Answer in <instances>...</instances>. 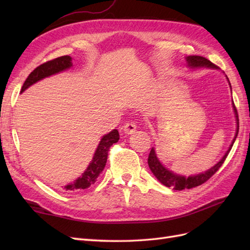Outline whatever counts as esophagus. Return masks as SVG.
I'll use <instances>...</instances> for the list:
<instances>
[{
	"label": "esophagus",
	"mask_w": 250,
	"mask_h": 250,
	"mask_svg": "<svg viewBox=\"0 0 250 250\" xmlns=\"http://www.w3.org/2000/svg\"><path fill=\"white\" fill-rule=\"evenodd\" d=\"M136 124L134 121H129L126 122V124L124 125V133L126 135H130V134H133L134 132L136 131Z\"/></svg>",
	"instance_id": "34e87169"
}]
</instances>
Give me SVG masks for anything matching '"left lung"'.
I'll return each mask as SVG.
<instances>
[{"instance_id": "1", "label": "left lung", "mask_w": 250, "mask_h": 250, "mask_svg": "<svg viewBox=\"0 0 250 250\" xmlns=\"http://www.w3.org/2000/svg\"><path fill=\"white\" fill-rule=\"evenodd\" d=\"M186 63H187V66L190 68H201V67H206V68H213V70H218V66H216L214 63H211L209 60H207L206 58L201 57V56H188L185 58ZM227 77V75H226ZM228 82H229V78L227 77ZM230 88H231V83L229 82ZM231 92H232V88H231ZM233 106V111H234L235 115V120H236V130H235V135L234 139H233L230 147L228 148V150L220 160L217 162L214 167H211L210 168L207 169L205 172H202L195 175H191V176L186 177L184 175L176 174L174 173L171 169L167 168L161 163V161L159 160V158L157 156V152L155 150V147L151 148L149 156H148V166H149L150 171L152 174L155 175L156 178L160 182L162 185L167 186V187H171L175 190H184V189H191L194 187H198V186L204 184L206 180H208L213 175L218 171L219 167L222 166V163L225 162L227 156L229 155V152L231 150V148L234 144V142L237 137L238 134V115H237V110L234 103H232Z\"/></svg>"}]
</instances>
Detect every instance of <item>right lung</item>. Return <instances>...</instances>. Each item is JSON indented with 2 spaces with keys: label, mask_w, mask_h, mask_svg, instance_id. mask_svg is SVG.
<instances>
[{
  "label": "right lung",
  "mask_w": 250,
  "mask_h": 250,
  "mask_svg": "<svg viewBox=\"0 0 250 250\" xmlns=\"http://www.w3.org/2000/svg\"><path fill=\"white\" fill-rule=\"evenodd\" d=\"M72 66H73V62H72V58L70 56H62L59 58H56V59L51 61L43 63V64L37 66L35 70L28 76V78L25 79V82L23 83L22 88H21L20 92L22 93L24 90L31 87L32 84H34L35 83L42 81V79L56 75V74L61 73L63 71H66ZM118 141H119V133H118V130L116 129L110 131L109 133L103 135L102 139H101L99 143L97 149H95L92 160L90 161L86 171L82 174L81 177L76 178L73 183L65 185L64 187H63V189L66 191L87 189L90 187V186L97 182V178L100 176V174L102 173V171L105 167L106 161H107L109 147Z\"/></svg>",
  "instance_id": "1"
}]
</instances>
